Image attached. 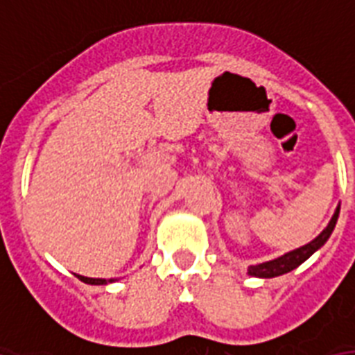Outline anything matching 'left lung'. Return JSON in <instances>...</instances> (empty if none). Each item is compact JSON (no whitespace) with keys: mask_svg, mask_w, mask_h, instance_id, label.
Returning a JSON list of instances; mask_svg holds the SVG:
<instances>
[{"mask_svg":"<svg viewBox=\"0 0 355 355\" xmlns=\"http://www.w3.org/2000/svg\"><path fill=\"white\" fill-rule=\"evenodd\" d=\"M339 211H340V203L337 205V209H335V213L334 216H331V220L328 222V226L324 227L322 232L318 233L311 243L304 244V246H300V248L291 250V252L279 255V257H276V259L265 261V263H257V265H250L248 266L250 276L277 277V276H283V274H287V272L295 270L296 266H300L304 261L309 259L315 252H318V250L322 248L324 244L328 243L329 235L334 233L337 218H339Z\"/></svg>","mask_w":355,"mask_h":355,"instance_id":"left-lung-1","label":"left lung"}]
</instances>
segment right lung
Here are the masks:
<instances>
[{
	"mask_svg": "<svg viewBox=\"0 0 355 355\" xmlns=\"http://www.w3.org/2000/svg\"><path fill=\"white\" fill-rule=\"evenodd\" d=\"M76 277H79L83 283H89V285H107V283L118 282V277H111V279H105V277H87L76 274Z\"/></svg>",
	"mask_w": 355,
	"mask_h": 355,
	"instance_id": "add662e5",
	"label": "right lung"
}]
</instances>
